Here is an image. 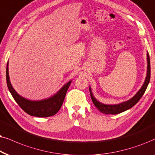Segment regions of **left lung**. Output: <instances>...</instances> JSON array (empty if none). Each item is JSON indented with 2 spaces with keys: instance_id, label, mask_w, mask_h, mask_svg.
I'll list each match as a JSON object with an SVG mask.
<instances>
[{
  "instance_id": "left-lung-1",
  "label": "left lung",
  "mask_w": 155,
  "mask_h": 155,
  "mask_svg": "<svg viewBox=\"0 0 155 155\" xmlns=\"http://www.w3.org/2000/svg\"><path fill=\"white\" fill-rule=\"evenodd\" d=\"M147 76H146V79L144 82L143 85L140 88V89L138 91L135 96L133 98H131L130 100L127 101H124L123 103H120L119 104H114V105H107L102 104V103L99 102L97 99L92 94L91 88L89 87V91L90 95L91 97V100L93 103H94V106L96 107L99 111L105 114H118L124 111L128 110V109L131 108L133 107L139 101L140 99L142 98L143 94H145L146 88H147L148 84L150 83V56L148 52L147 53Z\"/></svg>"
}]
</instances>
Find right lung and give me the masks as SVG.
Returning <instances> with one entry per match:
<instances>
[{"instance_id": "1", "label": "right lung", "mask_w": 155, "mask_h": 155, "mask_svg": "<svg viewBox=\"0 0 155 155\" xmlns=\"http://www.w3.org/2000/svg\"><path fill=\"white\" fill-rule=\"evenodd\" d=\"M6 81L9 91L22 110L32 116L45 117L55 115L61 108L66 94L71 81H69L54 96L40 101H31L20 96L13 88L10 81L8 73V62L6 67Z\"/></svg>"}]
</instances>
